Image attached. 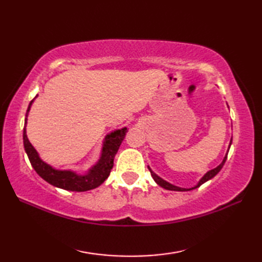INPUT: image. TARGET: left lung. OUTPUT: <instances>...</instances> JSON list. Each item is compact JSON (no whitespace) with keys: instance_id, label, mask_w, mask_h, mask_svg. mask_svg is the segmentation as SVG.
Here are the masks:
<instances>
[{"instance_id":"obj_1","label":"left lung","mask_w":262,"mask_h":262,"mask_svg":"<svg viewBox=\"0 0 262 262\" xmlns=\"http://www.w3.org/2000/svg\"><path fill=\"white\" fill-rule=\"evenodd\" d=\"M231 144H232V138H231V141H230L229 148H227V152H226V154H225V157H224L223 161H222V163H221L220 165H217L215 169L209 170L208 172H206V173L202 177V179H200V180L198 181L197 185H194V186L191 187V188H182V187H178V186L172 185V183H170V182H168V181H165L164 179H162V178L159 177V176H158L157 173H155L154 171H152V169L149 168V166L147 165V166H148V170H149V172H151V176H152V178L154 179V181L157 182L160 187H162V188L166 189V190H173V191H189V190H192V189H196V188L202 186L203 183H205L206 181L213 179V178H214L217 173H219V172L221 171V169L223 168V165H224L225 161H226V159H227V153H229V151H230Z\"/></svg>"}]
</instances>
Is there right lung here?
<instances>
[{"mask_svg": "<svg viewBox=\"0 0 262 262\" xmlns=\"http://www.w3.org/2000/svg\"><path fill=\"white\" fill-rule=\"evenodd\" d=\"M38 97V94L35 99ZM35 99L31 100L28 107L26 119H25V128H24V146L25 151L28 155L32 168L35 169L37 173L40 176L43 180L51 183L52 186L64 189L69 191H88L102 185L104 180L110 174V171L114 166V159L119 149L121 142L124 141L125 135L127 133V127L115 129L109 134L104 136L102 142L101 154L98 162L92 165L90 169L85 171V173H77L73 170H59L54 168L51 164L46 163L39 157L36 148L31 145V143L28 140L27 136V120L29 115L30 108Z\"/></svg>", "mask_w": 262, "mask_h": 262, "instance_id": "right-lung-1", "label": "right lung"}]
</instances>
